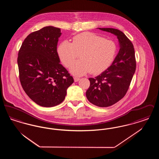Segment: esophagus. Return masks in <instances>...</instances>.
I'll return each mask as SVG.
<instances>
[{
    "instance_id": "esophagus-1",
    "label": "esophagus",
    "mask_w": 159,
    "mask_h": 159,
    "mask_svg": "<svg viewBox=\"0 0 159 159\" xmlns=\"http://www.w3.org/2000/svg\"><path fill=\"white\" fill-rule=\"evenodd\" d=\"M74 80H75V82H78L80 80V78L78 77H74Z\"/></svg>"
}]
</instances>
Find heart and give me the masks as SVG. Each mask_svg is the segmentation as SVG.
I'll use <instances>...</instances> for the list:
<instances>
[{"instance_id": "1", "label": "heart", "mask_w": 159, "mask_h": 159, "mask_svg": "<svg viewBox=\"0 0 159 159\" xmlns=\"http://www.w3.org/2000/svg\"><path fill=\"white\" fill-rule=\"evenodd\" d=\"M117 51V46L113 40L85 32L75 36L72 43L67 40L61 42L58 54L67 67L80 56L81 59L72 65L70 71L76 76H82L89 71L96 75L105 71L112 64Z\"/></svg>"}]
</instances>
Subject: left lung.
Masks as SVG:
<instances>
[{
    "instance_id": "obj_1",
    "label": "left lung",
    "mask_w": 159,
    "mask_h": 159,
    "mask_svg": "<svg viewBox=\"0 0 159 159\" xmlns=\"http://www.w3.org/2000/svg\"><path fill=\"white\" fill-rule=\"evenodd\" d=\"M117 36L119 53L112 64L99 76L89 78L90 86L86 92L88 101L95 106L107 107L123 98L128 90L136 70L135 49L132 42L120 30L99 28Z\"/></svg>"
}]
</instances>
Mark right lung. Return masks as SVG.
Here are the masks:
<instances>
[{
  "mask_svg": "<svg viewBox=\"0 0 159 159\" xmlns=\"http://www.w3.org/2000/svg\"><path fill=\"white\" fill-rule=\"evenodd\" d=\"M59 28L48 26L32 32L24 40L17 62L22 88L37 104L51 107L61 104L73 77L60 63L57 43Z\"/></svg>",
  "mask_w": 159,
  "mask_h": 159,
  "instance_id": "right-lung-1",
  "label": "right lung"
}]
</instances>
